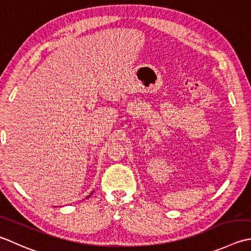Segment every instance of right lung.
<instances>
[{"mask_svg": "<svg viewBox=\"0 0 251 251\" xmlns=\"http://www.w3.org/2000/svg\"><path fill=\"white\" fill-rule=\"evenodd\" d=\"M89 197H90V196H89Z\"/></svg>", "mask_w": 251, "mask_h": 251, "instance_id": "obj_1", "label": "right lung"}]
</instances>
